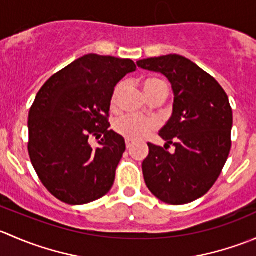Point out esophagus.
I'll use <instances>...</instances> for the list:
<instances>
[{"label":"esophagus","instance_id":"1","mask_svg":"<svg viewBox=\"0 0 256 256\" xmlns=\"http://www.w3.org/2000/svg\"><path fill=\"white\" fill-rule=\"evenodd\" d=\"M132 146H134V142H132V141H131V140H126V148L130 150L131 147H132Z\"/></svg>","mask_w":256,"mask_h":256}]
</instances>
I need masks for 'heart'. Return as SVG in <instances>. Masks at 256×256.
I'll use <instances>...</instances> for the list:
<instances>
[{"label": "heart", "instance_id": "1", "mask_svg": "<svg viewBox=\"0 0 256 256\" xmlns=\"http://www.w3.org/2000/svg\"><path fill=\"white\" fill-rule=\"evenodd\" d=\"M124 88H125V82H118L115 86L112 95V100H110L112 108L118 106V99L121 96V92H124ZM142 88L150 99L156 96V95L161 94V92H166L167 94V90H168L167 84L164 80L158 78H152V76L144 78L142 80ZM156 121L152 120V118L128 115L122 116V118H118L114 122V130L118 135L124 136V138H128V140H138V138H142L144 136H146L152 128H156Z\"/></svg>", "mask_w": 256, "mask_h": 256}]
</instances>
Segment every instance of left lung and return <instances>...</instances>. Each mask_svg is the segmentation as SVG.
Here are the masks:
<instances>
[{
	"label": "left lung",
	"instance_id": "obj_1",
	"mask_svg": "<svg viewBox=\"0 0 256 256\" xmlns=\"http://www.w3.org/2000/svg\"><path fill=\"white\" fill-rule=\"evenodd\" d=\"M138 66L164 74L174 95L172 116L160 130L166 144H147L144 182L162 202L187 204L213 187L228 160L233 128L228 95L213 76L178 54L142 59ZM170 144L176 148L172 154Z\"/></svg>",
	"mask_w": 256,
	"mask_h": 256
}]
</instances>
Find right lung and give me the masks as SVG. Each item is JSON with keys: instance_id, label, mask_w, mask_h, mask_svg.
<instances>
[{"instance_id": "1", "label": "right lung", "mask_w": 256, "mask_h": 256, "mask_svg": "<svg viewBox=\"0 0 256 256\" xmlns=\"http://www.w3.org/2000/svg\"><path fill=\"white\" fill-rule=\"evenodd\" d=\"M136 66L131 59L86 54L50 76L28 115L30 162L49 192L82 206L112 190L125 140L109 130L110 100ZM104 138L92 149L90 136Z\"/></svg>"}]
</instances>
